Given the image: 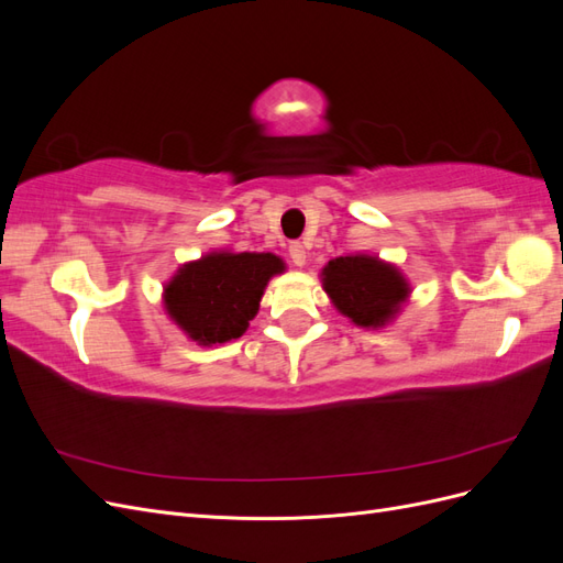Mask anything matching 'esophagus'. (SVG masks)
I'll return each instance as SVG.
<instances>
[{"instance_id":"obj_1","label":"esophagus","mask_w":563,"mask_h":563,"mask_svg":"<svg viewBox=\"0 0 563 563\" xmlns=\"http://www.w3.org/2000/svg\"><path fill=\"white\" fill-rule=\"evenodd\" d=\"M288 255H291L294 265H298V267L305 265V246L300 242H294L291 246H288Z\"/></svg>"}]
</instances>
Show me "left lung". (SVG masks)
<instances>
[{"label":"left lung","instance_id":"left-lung-1","mask_svg":"<svg viewBox=\"0 0 563 563\" xmlns=\"http://www.w3.org/2000/svg\"><path fill=\"white\" fill-rule=\"evenodd\" d=\"M323 291L356 327H383L408 296L399 272L371 255H340L323 267Z\"/></svg>","mask_w":563,"mask_h":563}]
</instances>
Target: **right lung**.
<instances>
[{
  "mask_svg": "<svg viewBox=\"0 0 563 563\" xmlns=\"http://www.w3.org/2000/svg\"><path fill=\"white\" fill-rule=\"evenodd\" d=\"M282 269L272 253H209L166 284V312L199 345L228 343L249 329L269 277Z\"/></svg>",
  "mask_w": 563,
  "mask_h": 563,
  "instance_id": "1",
  "label": "right lung"
}]
</instances>
